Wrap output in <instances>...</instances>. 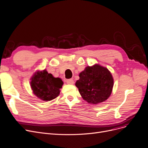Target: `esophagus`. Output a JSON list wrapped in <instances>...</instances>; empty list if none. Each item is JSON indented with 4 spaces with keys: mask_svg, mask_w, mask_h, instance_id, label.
I'll use <instances>...</instances> for the list:
<instances>
[{
    "mask_svg": "<svg viewBox=\"0 0 148 148\" xmlns=\"http://www.w3.org/2000/svg\"><path fill=\"white\" fill-rule=\"evenodd\" d=\"M66 82L68 84H74V81L72 79H69L66 80Z\"/></svg>",
    "mask_w": 148,
    "mask_h": 148,
    "instance_id": "34e87169",
    "label": "esophagus"
}]
</instances>
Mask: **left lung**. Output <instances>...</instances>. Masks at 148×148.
<instances>
[{
	"mask_svg": "<svg viewBox=\"0 0 148 148\" xmlns=\"http://www.w3.org/2000/svg\"><path fill=\"white\" fill-rule=\"evenodd\" d=\"M76 82L79 93L89 103L97 104L106 101L110 97L113 78L109 70L98 64L88 66L79 75Z\"/></svg>",
	"mask_w": 148,
	"mask_h": 148,
	"instance_id": "8db88e82",
	"label": "left lung"
}]
</instances>
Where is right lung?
<instances>
[{
  "instance_id": "add662e5",
  "label": "right lung",
  "mask_w": 148,
  "mask_h": 148,
  "mask_svg": "<svg viewBox=\"0 0 148 148\" xmlns=\"http://www.w3.org/2000/svg\"><path fill=\"white\" fill-rule=\"evenodd\" d=\"M62 84L63 82L60 78H54L46 70L35 73L31 81L33 93L45 101H51L57 97Z\"/></svg>"
}]
</instances>
